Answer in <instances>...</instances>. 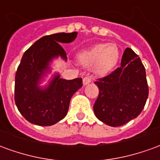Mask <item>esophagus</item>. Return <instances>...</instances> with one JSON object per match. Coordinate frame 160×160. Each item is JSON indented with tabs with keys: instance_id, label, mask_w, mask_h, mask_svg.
<instances>
[{
	"instance_id": "obj_1",
	"label": "esophagus",
	"mask_w": 160,
	"mask_h": 160,
	"mask_svg": "<svg viewBox=\"0 0 160 160\" xmlns=\"http://www.w3.org/2000/svg\"><path fill=\"white\" fill-rule=\"evenodd\" d=\"M92 77H91V76L84 77L83 85H84V86H86V85H87V84L91 83V82H92Z\"/></svg>"
}]
</instances>
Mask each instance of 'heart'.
I'll return each instance as SVG.
<instances>
[{"label":"heart","instance_id":"heart-1","mask_svg":"<svg viewBox=\"0 0 160 160\" xmlns=\"http://www.w3.org/2000/svg\"><path fill=\"white\" fill-rule=\"evenodd\" d=\"M78 57L84 66L94 65L96 73L105 74L117 65L119 59V50L115 44L100 43L82 51Z\"/></svg>","mask_w":160,"mask_h":160}]
</instances>
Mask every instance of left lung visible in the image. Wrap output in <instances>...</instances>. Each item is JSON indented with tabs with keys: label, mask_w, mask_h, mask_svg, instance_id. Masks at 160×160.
I'll return each mask as SVG.
<instances>
[{
	"label": "left lung",
	"mask_w": 160,
	"mask_h": 160,
	"mask_svg": "<svg viewBox=\"0 0 160 160\" xmlns=\"http://www.w3.org/2000/svg\"><path fill=\"white\" fill-rule=\"evenodd\" d=\"M99 94L93 105L98 120L119 127L136 118L148 97L145 67L130 49L124 50L121 67L95 82Z\"/></svg>",
	"instance_id": "8db88e82"
}]
</instances>
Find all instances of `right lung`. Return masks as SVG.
I'll return each mask as SVG.
<instances>
[{
    "label": "right lung",
    "instance_id": "right-lung-1",
    "mask_svg": "<svg viewBox=\"0 0 160 160\" xmlns=\"http://www.w3.org/2000/svg\"><path fill=\"white\" fill-rule=\"evenodd\" d=\"M77 32H60L41 38L24 53L15 75L14 100L26 120L39 126H51L66 117L70 99L82 87V79L64 80L55 74L49 85L40 87L42 78L50 72L49 63L67 54L60 43H68Z\"/></svg>",
    "mask_w": 160,
    "mask_h": 160
}]
</instances>
